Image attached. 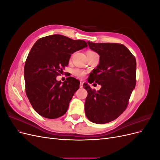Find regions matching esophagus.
Returning <instances> with one entry per match:
<instances>
[{
  "instance_id": "esophagus-1",
  "label": "esophagus",
  "mask_w": 160,
  "mask_h": 160,
  "mask_svg": "<svg viewBox=\"0 0 160 160\" xmlns=\"http://www.w3.org/2000/svg\"><path fill=\"white\" fill-rule=\"evenodd\" d=\"M83 87V82H80V88H82Z\"/></svg>"
}]
</instances>
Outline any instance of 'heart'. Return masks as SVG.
<instances>
[{"instance_id":"b5f03b06","label":"heart","mask_w":160,"mask_h":160,"mask_svg":"<svg viewBox=\"0 0 160 160\" xmlns=\"http://www.w3.org/2000/svg\"><path fill=\"white\" fill-rule=\"evenodd\" d=\"M88 52H93V51H88V52H87V53ZM73 73L75 76L79 77V78H83V77L85 75L86 72L84 71H82L81 69H76L73 71Z\"/></svg>"}]
</instances>
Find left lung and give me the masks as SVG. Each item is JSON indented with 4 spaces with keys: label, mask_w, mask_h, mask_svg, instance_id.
<instances>
[{
    "label": "left lung",
    "mask_w": 160,
    "mask_h": 160,
    "mask_svg": "<svg viewBox=\"0 0 160 160\" xmlns=\"http://www.w3.org/2000/svg\"><path fill=\"white\" fill-rule=\"evenodd\" d=\"M88 43L100 56L99 64L91 72L89 81H95L101 88L96 91L84 83L88 93L85 115L91 122L103 124L117 119L126 109L136 84V60L122 44Z\"/></svg>",
    "instance_id": "1"
}]
</instances>
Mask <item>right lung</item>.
I'll list each match as a JSON object with an SVG mask.
<instances>
[{
    "label": "right lung",
    "mask_w": 160,
    "mask_h": 160,
    "mask_svg": "<svg viewBox=\"0 0 160 160\" xmlns=\"http://www.w3.org/2000/svg\"><path fill=\"white\" fill-rule=\"evenodd\" d=\"M88 47L83 40L61 35L42 37L28 53L24 69L25 91L33 109L48 119L63 115L80 82L67 77L61 85L56 77L68 65L71 55Z\"/></svg>",
    "instance_id": "right-lung-1"
}]
</instances>
